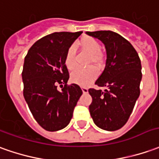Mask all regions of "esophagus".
I'll return each mask as SVG.
<instances>
[{
  "mask_svg": "<svg viewBox=\"0 0 159 159\" xmlns=\"http://www.w3.org/2000/svg\"><path fill=\"white\" fill-rule=\"evenodd\" d=\"M82 92H83V93H88V89L86 87H82Z\"/></svg>",
  "mask_w": 159,
  "mask_h": 159,
  "instance_id": "obj_1",
  "label": "esophagus"
}]
</instances>
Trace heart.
<instances>
[{
  "label": "heart",
  "mask_w": 159,
  "mask_h": 159,
  "mask_svg": "<svg viewBox=\"0 0 159 159\" xmlns=\"http://www.w3.org/2000/svg\"><path fill=\"white\" fill-rule=\"evenodd\" d=\"M79 47L82 51L90 55L88 61V66H94L97 69H101L104 66V55L101 52V45L97 39L91 36H83L78 42ZM65 65L69 70H73L76 66L75 52L73 47L67 49L65 55ZM97 77L96 71L93 68L76 69L71 74V81L81 86H86Z\"/></svg>",
  "instance_id": "1"
}]
</instances>
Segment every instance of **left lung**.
Here are the masks:
<instances>
[{
	"mask_svg": "<svg viewBox=\"0 0 159 159\" xmlns=\"http://www.w3.org/2000/svg\"><path fill=\"white\" fill-rule=\"evenodd\" d=\"M106 46L107 62L95 84L105 91L89 88L91 117L98 127L116 131L126 124L140 94L141 61L132 45L112 31L86 32Z\"/></svg>",
	"mask_w": 159,
	"mask_h": 159,
	"instance_id": "8db88e82",
	"label": "left lung"
}]
</instances>
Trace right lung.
I'll return each mask as SVG.
<instances>
[{
	"mask_svg": "<svg viewBox=\"0 0 159 159\" xmlns=\"http://www.w3.org/2000/svg\"><path fill=\"white\" fill-rule=\"evenodd\" d=\"M82 32H56L38 40L28 50L22 70L23 95L37 123L48 132L65 128L82 90L68 85L67 49ZM62 89L57 90V85ZM62 84L64 85L63 88Z\"/></svg>",
	"mask_w": 159,
	"mask_h": 159,
	"instance_id": "obj_1",
	"label": "right lung"
}]
</instances>
